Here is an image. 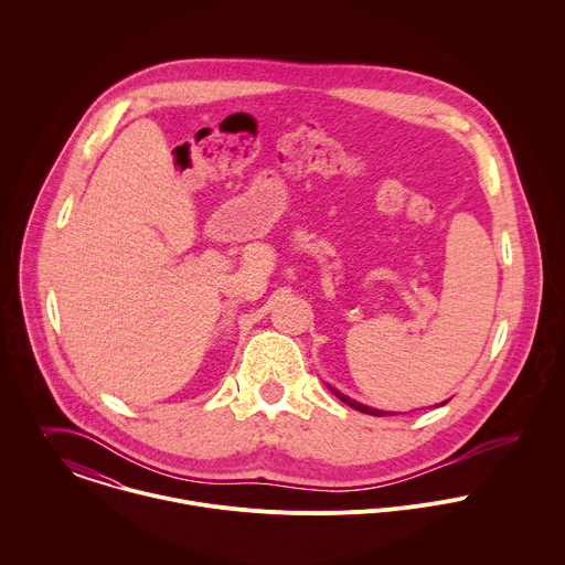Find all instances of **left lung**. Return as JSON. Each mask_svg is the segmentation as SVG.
<instances>
[{
	"label": "left lung",
	"instance_id": "left-lung-1",
	"mask_svg": "<svg viewBox=\"0 0 565 565\" xmlns=\"http://www.w3.org/2000/svg\"><path fill=\"white\" fill-rule=\"evenodd\" d=\"M334 391V388H332ZM334 395L339 397L340 402H344L347 406H351V408H355V411H360V413H364V415H373V417H382V415H386L384 411H377V408H371V406H364V404H358L355 399H351V397H347V395H342L339 391H334ZM446 404V402H444Z\"/></svg>",
	"mask_w": 565,
	"mask_h": 565
}]
</instances>
